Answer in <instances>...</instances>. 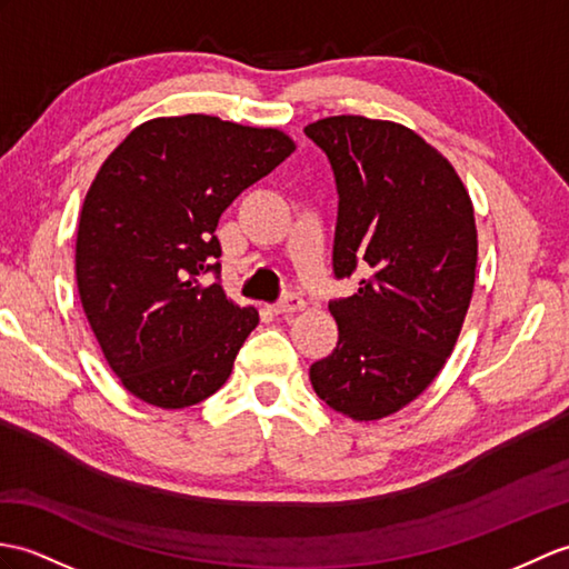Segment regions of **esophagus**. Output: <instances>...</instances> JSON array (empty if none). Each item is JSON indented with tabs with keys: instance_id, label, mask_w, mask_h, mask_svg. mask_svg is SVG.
I'll list each match as a JSON object with an SVG mask.
<instances>
[{
	"instance_id": "34e87169",
	"label": "esophagus",
	"mask_w": 569,
	"mask_h": 569,
	"mask_svg": "<svg viewBox=\"0 0 569 569\" xmlns=\"http://www.w3.org/2000/svg\"><path fill=\"white\" fill-rule=\"evenodd\" d=\"M302 308H306V300H302L298 293H288L281 302H276L271 310L276 315H293V312H300Z\"/></svg>"
}]
</instances>
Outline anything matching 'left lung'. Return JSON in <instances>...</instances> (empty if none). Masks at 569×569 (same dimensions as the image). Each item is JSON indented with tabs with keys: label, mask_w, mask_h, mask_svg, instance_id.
I'll use <instances>...</instances> for the list:
<instances>
[{
	"label": "left lung",
	"mask_w": 569,
	"mask_h": 569,
	"mask_svg": "<svg viewBox=\"0 0 569 569\" xmlns=\"http://www.w3.org/2000/svg\"><path fill=\"white\" fill-rule=\"evenodd\" d=\"M335 169L337 349L310 366L317 398L353 421L417 400L453 353L470 308L478 228L466 183L446 157L395 121L329 116L306 126Z\"/></svg>",
	"instance_id": "left-lung-1"
}]
</instances>
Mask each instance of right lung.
<instances>
[{
	"instance_id": "1",
	"label": "right lung",
	"mask_w": 569,
	"mask_h": 569,
	"mask_svg": "<svg viewBox=\"0 0 569 569\" xmlns=\"http://www.w3.org/2000/svg\"><path fill=\"white\" fill-rule=\"evenodd\" d=\"M296 150L279 128L187 113L144 121L106 157L77 228L74 273L106 363L138 400L181 409L218 392L259 325L220 273L218 220Z\"/></svg>"
}]
</instances>
